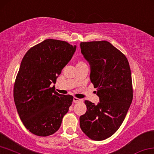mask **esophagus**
I'll return each mask as SVG.
<instances>
[{
  "instance_id": "esophagus-1",
  "label": "esophagus",
  "mask_w": 154,
  "mask_h": 154,
  "mask_svg": "<svg viewBox=\"0 0 154 154\" xmlns=\"http://www.w3.org/2000/svg\"><path fill=\"white\" fill-rule=\"evenodd\" d=\"M83 102V100L82 99H79L76 98V97H74V103H82Z\"/></svg>"
}]
</instances>
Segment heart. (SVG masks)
I'll return each mask as SVG.
<instances>
[{"mask_svg": "<svg viewBox=\"0 0 154 154\" xmlns=\"http://www.w3.org/2000/svg\"><path fill=\"white\" fill-rule=\"evenodd\" d=\"M80 63H82V62H80Z\"/></svg>", "mask_w": 154, "mask_h": 154, "instance_id": "heart-1", "label": "heart"}]
</instances>
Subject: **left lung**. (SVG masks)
Listing matches in <instances>:
<instances>
[{"label":"left lung","instance_id":"obj_1","mask_svg":"<svg viewBox=\"0 0 154 154\" xmlns=\"http://www.w3.org/2000/svg\"><path fill=\"white\" fill-rule=\"evenodd\" d=\"M81 53L91 67L90 80L97 105L85 100L87 112L80 117V127L94 140L109 138L119 129L133 99L131 69L123 54L106 41L80 42Z\"/></svg>","mask_w":154,"mask_h":154}]
</instances>
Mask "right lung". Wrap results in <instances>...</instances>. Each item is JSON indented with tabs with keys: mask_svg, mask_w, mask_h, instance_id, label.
<instances>
[{
	"mask_svg": "<svg viewBox=\"0 0 154 154\" xmlns=\"http://www.w3.org/2000/svg\"><path fill=\"white\" fill-rule=\"evenodd\" d=\"M76 49L67 42L47 39L31 47L21 62L14 87V98L27 130L48 136L60 128L74 97L55 91V84Z\"/></svg>",
	"mask_w": 154,
	"mask_h": 154,
	"instance_id": "add662e5",
	"label": "right lung"
}]
</instances>
